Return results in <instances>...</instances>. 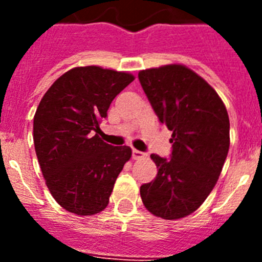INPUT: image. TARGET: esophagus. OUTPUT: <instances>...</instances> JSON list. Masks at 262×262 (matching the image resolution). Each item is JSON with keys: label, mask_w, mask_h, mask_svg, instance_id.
<instances>
[{"label": "esophagus", "mask_w": 262, "mask_h": 262, "mask_svg": "<svg viewBox=\"0 0 262 262\" xmlns=\"http://www.w3.org/2000/svg\"><path fill=\"white\" fill-rule=\"evenodd\" d=\"M142 157H144V154L140 151H138V149H134L133 151V159L134 160H139L142 159Z\"/></svg>", "instance_id": "34e87169"}]
</instances>
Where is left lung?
<instances>
[{"label": "left lung", "mask_w": 262, "mask_h": 262, "mask_svg": "<svg viewBox=\"0 0 262 262\" xmlns=\"http://www.w3.org/2000/svg\"><path fill=\"white\" fill-rule=\"evenodd\" d=\"M139 81L161 123L172 131V155H151L154 181L140 186L145 209L166 221L185 217L209 196L230 148V119L217 93L181 64L139 72Z\"/></svg>", "instance_id": "obj_1"}]
</instances>
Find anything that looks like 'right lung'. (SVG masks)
Returning a JSON list of instances; mask_svg holds the SVG:
<instances>
[{"instance_id": "1", "label": "right lung", "mask_w": 262, "mask_h": 262, "mask_svg": "<svg viewBox=\"0 0 262 262\" xmlns=\"http://www.w3.org/2000/svg\"><path fill=\"white\" fill-rule=\"evenodd\" d=\"M135 80L128 72L76 67L60 76L34 115V145L48 190L67 211L86 216L106 209L131 148L99 138L110 103Z\"/></svg>"}]
</instances>
